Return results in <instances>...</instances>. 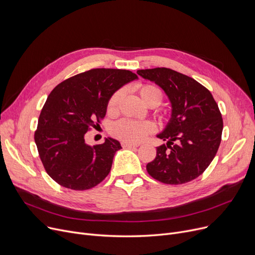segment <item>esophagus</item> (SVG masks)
<instances>
[{
  "mask_svg": "<svg viewBox=\"0 0 255 255\" xmlns=\"http://www.w3.org/2000/svg\"><path fill=\"white\" fill-rule=\"evenodd\" d=\"M122 146L123 148H137L138 144H134V143H129V142H122Z\"/></svg>",
  "mask_w": 255,
  "mask_h": 255,
  "instance_id": "obj_1",
  "label": "esophagus"
}]
</instances>
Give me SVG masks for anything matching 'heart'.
Listing matches in <instances>:
<instances>
[{
    "instance_id": "b5f03b06",
    "label": "heart",
    "mask_w": 255,
    "mask_h": 255,
    "mask_svg": "<svg viewBox=\"0 0 255 255\" xmlns=\"http://www.w3.org/2000/svg\"><path fill=\"white\" fill-rule=\"evenodd\" d=\"M141 101L150 107H156L162 102V92L152 85H138L135 87ZM122 97V91L115 92L107 102V112L113 114L117 111L119 101ZM155 130V125L150 121H132L128 119L120 120L111 128L112 134L118 139L129 143L142 141Z\"/></svg>"
}]
</instances>
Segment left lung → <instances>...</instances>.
<instances>
[{
  "label": "left lung",
  "instance_id": "obj_1",
  "mask_svg": "<svg viewBox=\"0 0 255 255\" xmlns=\"http://www.w3.org/2000/svg\"><path fill=\"white\" fill-rule=\"evenodd\" d=\"M161 88L171 104L167 125L157 137L166 141L146 170L169 185L188 183L207 169L221 141L223 121L211 92L195 79L168 68L137 70Z\"/></svg>",
  "mask_w": 255,
  "mask_h": 255
}]
</instances>
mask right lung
Here are the masks:
<instances>
[{"label": "right lung", "mask_w": 255, "mask_h": 255, "mask_svg": "<svg viewBox=\"0 0 255 255\" xmlns=\"http://www.w3.org/2000/svg\"><path fill=\"white\" fill-rule=\"evenodd\" d=\"M137 78L129 70L91 69L64 80L50 92L34 138L53 181L68 189L87 190L107 177L122 146L112 137L91 146L85 135L105 117L113 94Z\"/></svg>", "instance_id": "right-lung-1"}]
</instances>
